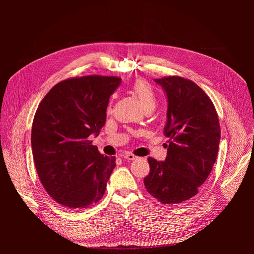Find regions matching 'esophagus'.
<instances>
[{
    "label": "esophagus",
    "instance_id": "esophagus-1",
    "mask_svg": "<svg viewBox=\"0 0 254 254\" xmlns=\"http://www.w3.org/2000/svg\"><path fill=\"white\" fill-rule=\"evenodd\" d=\"M124 158H125L126 160L132 161V160L136 159V156H134V155H133V154H131V153H127V154H125V155H124Z\"/></svg>",
    "mask_w": 254,
    "mask_h": 254
}]
</instances>
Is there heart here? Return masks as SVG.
I'll return each instance as SVG.
<instances>
[{
    "mask_svg": "<svg viewBox=\"0 0 254 254\" xmlns=\"http://www.w3.org/2000/svg\"><path fill=\"white\" fill-rule=\"evenodd\" d=\"M131 92L137 97L143 110L154 108L157 105L158 97L153 86L146 80L137 79L130 86Z\"/></svg>",
    "mask_w": 254,
    "mask_h": 254,
    "instance_id": "obj_1",
    "label": "heart"
}]
</instances>
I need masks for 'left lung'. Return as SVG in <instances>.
Here are the masks:
<instances>
[{"label": "left lung", "mask_w": 254, "mask_h": 254, "mask_svg": "<svg viewBox=\"0 0 254 254\" xmlns=\"http://www.w3.org/2000/svg\"><path fill=\"white\" fill-rule=\"evenodd\" d=\"M168 97L169 137L165 162L148 158L147 191L163 204H179L198 194L216 162L220 125L210 97L195 82L181 76L155 79Z\"/></svg>", "instance_id": "obj_1"}]
</instances>
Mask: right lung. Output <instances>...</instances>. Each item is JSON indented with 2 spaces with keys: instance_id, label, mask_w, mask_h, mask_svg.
I'll list each match as a JSON object with an SVG mask.
<instances>
[{
  "instance_id": "right-lung-1",
  "label": "right lung",
  "mask_w": 254,
  "mask_h": 254,
  "mask_svg": "<svg viewBox=\"0 0 254 254\" xmlns=\"http://www.w3.org/2000/svg\"><path fill=\"white\" fill-rule=\"evenodd\" d=\"M118 76L87 75L54 85L36 111L31 133L36 171L48 195L70 209L97 203L116 167V157H103L90 135L105 124Z\"/></svg>"
}]
</instances>
